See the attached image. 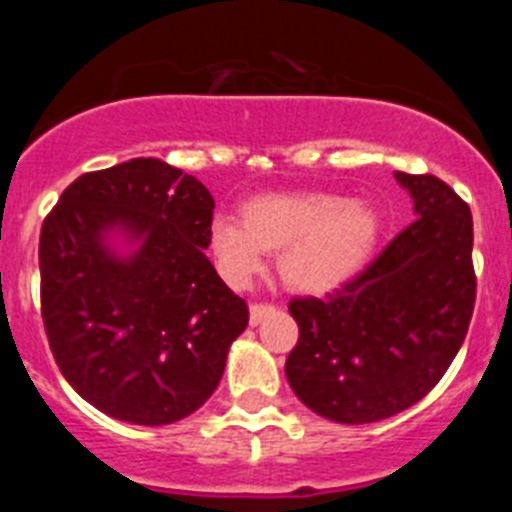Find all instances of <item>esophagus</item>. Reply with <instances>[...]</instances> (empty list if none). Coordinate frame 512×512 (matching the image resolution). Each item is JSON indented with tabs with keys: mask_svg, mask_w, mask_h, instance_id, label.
Returning a JSON list of instances; mask_svg holds the SVG:
<instances>
[{
	"mask_svg": "<svg viewBox=\"0 0 512 512\" xmlns=\"http://www.w3.org/2000/svg\"><path fill=\"white\" fill-rule=\"evenodd\" d=\"M248 312H251V325H259L266 315L274 312V305H269V302H251Z\"/></svg>",
	"mask_w": 512,
	"mask_h": 512,
	"instance_id": "1",
	"label": "esophagus"
}]
</instances>
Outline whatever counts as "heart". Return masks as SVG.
<instances>
[{
	"label": "heart",
	"mask_w": 512,
	"mask_h": 512,
	"mask_svg": "<svg viewBox=\"0 0 512 512\" xmlns=\"http://www.w3.org/2000/svg\"><path fill=\"white\" fill-rule=\"evenodd\" d=\"M379 235L377 210L346 194H261L246 202L243 220L217 217L210 253L235 287L251 282L264 253H279V277L289 289L328 295L369 264Z\"/></svg>",
	"instance_id": "heart-1"
}]
</instances>
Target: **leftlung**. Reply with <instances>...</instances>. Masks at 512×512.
I'll return each instance as SVG.
<instances>
[{
    "label": "left lung",
    "mask_w": 512,
    "mask_h": 512,
    "mask_svg": "<svg viewBox=\"0 0 512 512\" xmlns=\"http://www.w3.org/2000/svg\"><path fill=\"white\" fill-rule=\"evenodd\" d=\"M395 179L413 197V223L336 292L289 300L300 338L287 382L336 423H374L423 400L459 354L474 312L469 205L433 174Z\"/></svg>",
    "instance_id": "obj_1"
}]
</instances>
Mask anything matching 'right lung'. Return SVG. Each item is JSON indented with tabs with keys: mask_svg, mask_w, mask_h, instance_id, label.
I'll use <instances>...</instances> for the list:
<instances>
[{
	"mask_svg": "<svg viewBox=\"0 0 512 512\" xmlns=\"http://www.w3.org/2000/svg\"><path fill=\"white\" fill-rule=\"evenodd\" d=\"M212 194L158 158L89 171L40 228V315L53 359L89 405L135 425H166L205 405L248 305L217 277ZM139 241L128 260L103 238Z\"/></svg>",
	"mask_w": 512,
	"mask_h": 512,
	"instance_id": "1",
	"label": "right lung"
}]
</instances>
